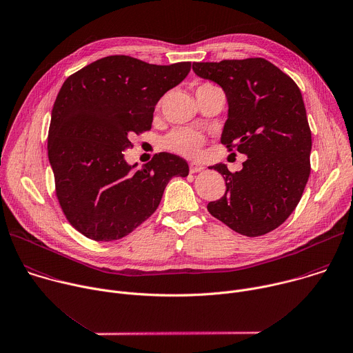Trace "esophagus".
Segmentation results:
<instances>
[{
  "label": "esophagus",
  "mask_w": 353,
  "mask_h": 353,
  "mask_svg": "<svg viewBox=\"0 0 353 353\" xmlns=\"http://www.w3.org/2000/svg\"><path fill=\"white\" fill-rule=\"evenodd\" d=\"M202 170H203V166L201 163H196V162L190 163V172L191 173H198V172H202Z\"/></svg>",
  "instance_id": "esophagus-1"
}]
</instances>
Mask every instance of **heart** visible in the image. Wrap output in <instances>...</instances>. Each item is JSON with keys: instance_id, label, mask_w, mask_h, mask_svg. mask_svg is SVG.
I'll use <instances>...</instances> for the list:
<instances>
[{"instance_id": "obj_1", "label": "heart", "mask_w": 353, "mask_h": 353, "mask_svg": "<svg viewBox=\"0 0 353 353\" xmlns=\"http://www.w3.org/2000/svg\"><path fill=\"white\" fill-rule=\"evenodd\" d=\"M202 85H212V84L206 83ZM203 143H205V139L198 132L187 128H179L172 130L169 134L163 137L162 147L174 154H179L187 158H195L198 157Z\"/></svg>"}]
</instances>
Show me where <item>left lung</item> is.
<instances>
[{"label": "left lung", "instance_id": "1", "mask_svg": "<svg viewBox=\"0 0 353 353\" xmlns=\"http://www.w3.org/2000/svg\"><path fill=\"white\" fill-rule=\"evenodd\" d=\"M228 101L221 144L248 159L231 173L216 165L225 194L209 213L239 234L259 237L283 224L302 198L310 174L312 133L296 83L265 58L194 62Z\"/></svg>", "mask_w": 353, "mask_h": 353}]
</instances>
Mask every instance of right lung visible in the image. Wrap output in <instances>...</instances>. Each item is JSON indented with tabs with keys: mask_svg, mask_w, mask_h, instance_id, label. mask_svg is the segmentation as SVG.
I'll use <instances>...</instances> for the list:
<instances>
[{
	"mask_svg": "<svg viewBox=\"0 0 353 353\" xmlns=\"http://www.w3.org/2000/svg\"><path fill=\"white\" fill-rule=\"evenodd\" d=\"M191 62L154 65L129 55L101 58L62 84L48 130L55 195L68 221L94 241L126 237L159 206L187 162L159 152L143 166L128 165L130 137L151 130L157 102L181 83Z\"/></svg>",
	"mask_w": 353,
	"mask_h": 353,
	"instance_id": "add662e5",
	"label": "right lung"
}]
</instances>
